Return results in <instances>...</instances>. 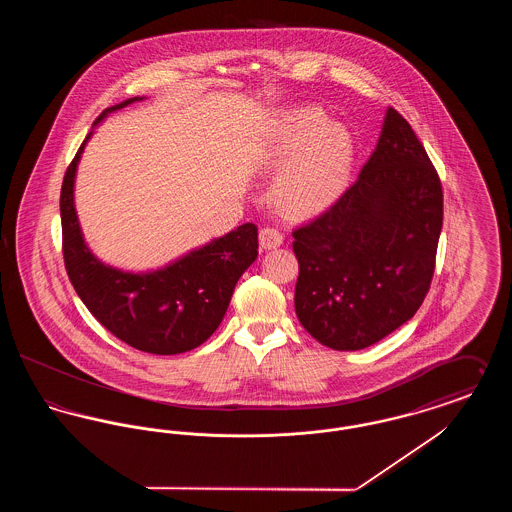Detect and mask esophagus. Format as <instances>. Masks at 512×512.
<instances>
[{
  "label": "esophagus",
  "mask_w": 512,
  "mask_h": 512,
  "mask_svg": "<svg viewBox=\"0 0 512 512\" xmlns=\"http://www.w3.org/2000/svg\"><path fill=\"white\" fill-rule=\"evenodd\" d=\"M259 242H261L263 249H276V247H280L282 242H284V236L280 234V230L267 226V228H263L259 232Z\"/></svg>",
  "instance_id": "esophagus-1"
}]
</instances>
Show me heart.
<instances>
[{
	"mask_svg": "<svg viewBox=\"0 0 512 512\" xmlns=\"http://www.w3.org/2000/svg\"><path fill=\"white\" fill-rule=\"evenodd\" d=\"M357 147L351 132L330 122L315 107H301L272 122L259 165L276 172L270 195L274 205L297 219L317 217L347 192Z\"/></svg>",
	"mask_w": 512,
	"mask_h": 512,
	"instance_id": "1",
	"label": "heart"
}]
</instances>
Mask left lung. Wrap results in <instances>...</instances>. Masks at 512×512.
<instances>
[{
    "label": "left lung",
    "mask_w": 512,
    "mask_h": 512,
    "mask_svg": "<svg viewBox=\"0 0 512 512\" xmlns=\"http://www.w3.org/2000/svg\"><path fill=\"white\" fill-rule=\"evenodd\" d=\"M443 222L438 172L411 124L388 107L357 182L293 232L295 313L336 351L386 338L422 305Z\"/></svg>",
    "instance_id": "8db88e82"
}]
</instances>
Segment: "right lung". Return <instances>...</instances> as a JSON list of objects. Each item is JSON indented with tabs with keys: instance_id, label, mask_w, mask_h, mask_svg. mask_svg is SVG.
<instances>
[{
	"instance_id": "right-lung-1",
	"label": "right lung",
	"mask_w": 512,
	"mask_h": 512,
	"mask_svg": "<svg viewBox=\"0 0 512 512\" xmlns=\"http://www.w3.org/2000/svg\"><path fill=\"white\" fill-rule=\"evenodd\" d=\"M146 98H130L109 113ZM86 136L61 186L63 257L67 274L88 311L119 340L153 355H176L209 340L226 315L234 288L257 259V226L236 230L174 259L169 265L132 272L111 267L86 244L74 209V178Z\"/></svg>"
}]
</instances>
